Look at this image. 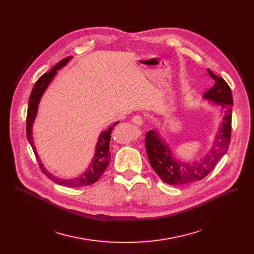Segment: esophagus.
Here are the masks:
<instances>
[{"mask_svg": "<svg viewBox=\"0 0 254 254\" xmlns=\"http://www.w3.org/2000/svg\"><path fill=\"white\" fill-rule=\"evenodd\" d=\"M131 120H132V123H134V124L137 125V126H142L143 123H144L143 117L140 116V115H135L134 117L131 118Z\"/></svg>", "mask_w": 254, "mask_h": 254, "instance_id": "esophagus-1", "label": "esophagus"}]
</instances>
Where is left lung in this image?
Instances as JSON below:
<instances>
[{
  "mask_svg": "<svg viewBox=\"0 0 254 254\" xmlns=\"http://www.w3.org/2000/svg\"><path fill=\"white\" fill-rule=\"evenodd\" d=\"M207 71L215 83L205 92L204 98L213 101L224 111L223 122L210 151L196 162L182 163L173 157L168 144L157 130L151 129L146 134L145 146L149 163L158 177L167 184L180 186L202 180L229 149L232 132V90L223 78L215 75L210 69Z\"/></svg>",
  "mask_w": 254,
  "mask_h": 254,
  "instance_id": "left-lung-1",
  "label": "left lung"
}]
</instances>
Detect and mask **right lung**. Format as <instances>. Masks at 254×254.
<instances>
[{"mask_svg": "<svg viewBox=\"0 0 254 254\" xmlns=\"http://www.w3.org/2000/svg\"><path fill=\"white\" fill-rule=\"evenodd\" d=\"M70 60H71V57L62 60L55 66H53V68L48 73L43 74L37 80V82L34 85L33 90L31 92L29 107H28V114H26V137H28V140L34 150V153H35L37 161L39 163L40 169L42 170V172L49 179H51L53 182H56L57 184H60V185L70 186V188H81V186H87V185H90V184H93L95 182H97L99 180V178L104 174V172L107 169V167H108L109 162H110V157H111V153L109 151L111 132H112V129L114 128V127L118 124V122L114 123L111 127H109L106 130L101 132L97 146H96V153L92 157V161H91L89 167L86 169V171L81 176L74 178V179L57 178L56 176H53L52 174H50V173H48L46 171V169L42 165L41 159L39 158V155L37 154V150L35 148L33 136H32V127H33V124L35 122V118L37 115L39 102H40V100H41V97L43 96L45 89L51 82V80L53 79V77L56 76L57 71L62 69L63 66L65 65L66 63H68Z\"/></svg>", "mask_w": 254, "mask_h": 254, "instance_id": "add662e5", "label": "right lung"}]
</instances>
